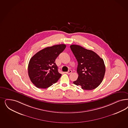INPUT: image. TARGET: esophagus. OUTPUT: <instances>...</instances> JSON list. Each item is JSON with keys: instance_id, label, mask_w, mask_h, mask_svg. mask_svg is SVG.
I'll return each mask as SVG.
<instances>
[{"instance_id": "34e87169", "label": "esophagus", "mask_w": 128, "mask_h": 128, "mask_svg": "<svg viewBox=\"0 0 128 128\" xmlns=\"http://www.w3.org/2000/svg\"><path fill=\"white\" fill-rule=\"evenodd\" d=\"M72 71L71 70H69L68 71V72H66V74H70L72 73Z\"/></svg>"}]
</instances>
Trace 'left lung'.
<instances>
[{
    "label": "left lung",
    "mask_w": 128,
    "mask_h": 128,
    "mask_svg": "<svg viewBox=\"0 0 128 128\" xmlns=\"http://www.w3.org/2000/svg\"><path fill=\"white\" fill-rule=\"evenodd\" d=\"M70 47L78 63V76L73 83L80 86L84 90L96 88L101 83L105 74L104 60L94 52L80 45L73 44Z\"/></svg>",
    "instance_id": "8db88e82"
}]
</instances>
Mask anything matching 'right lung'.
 <instances>
[{
    "label": "right lung",
    "mask_w": 128,
    "mask_h": 128,
    "mask_svg": "<svg viewBox=\"0 0 128 128\" xmlns=\"http://www.w3.org/2000/svg\"><path fill=\"white\" fill-rule=\"evenodd\" d=\"M66 47V45L64 44L46 47L32 57L28 72L32 82L37 88H48L60 79L62 74L58 72L55 62Z\"/></svg>",
    "instance_id": "right-lung-1"
}]
</instances>
